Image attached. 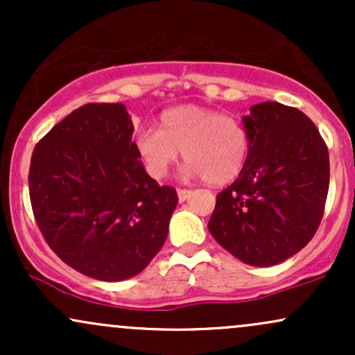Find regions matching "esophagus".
Instances as JSON below:
<instances>
[{
	"label": "esophagus",
	"instance_id": "obj_1",
	"mask_svg": "<svg viewBox=\"0 0 355 355\" xmlns=\"http://www.w3.org/2000/svg\"><path fill=\"white\" fill-rule=\"evenodd\" d=\"M177 193H178V200L185 202L187 198H189L190 195H191V190H189V189H178Z\"/></svg>",
	"mask_w": 355,
	"mask_h": 355
}]
</instances>
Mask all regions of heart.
<instances>
[{
    "label": "heart",
    "mask_w": 355,
    "mask_h": 355,
    "mask_svg": "<svg viewBox=\"0 0 355 355\" xmlns=\"http://www.w3.org/2000/svg\"><path fill=\"white\" fill-rule=\"evenodd\" d=\"M137 150L150 177L164 178L183 152L187 175H202L210 185H223L242 172L250 138L239 118L183 105L162 113L158 130H141Z\"/></svg>",
    "instance_id": "1"
}]
</instances>
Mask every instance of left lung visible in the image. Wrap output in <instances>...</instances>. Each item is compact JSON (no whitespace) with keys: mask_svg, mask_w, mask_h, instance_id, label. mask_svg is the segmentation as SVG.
I'll return each instance as SVG.
<instances>
[{"mask_svg":"<svg viewBox=\"0 0 355 355\" xmlns=\"http://www.w3.org/2000/svg\"><path fill=\"white\" fill-rule=\"evenodd\" d=\"M250 150L239 178L217 195L209 230L239 260L270 267L311 242L324 217L329 150L300 110L263 101L243 116Z\"/></svg>","mask_w":355,"mask_h":355,"instance_id":"1","label":"left lung"}]
</instances>
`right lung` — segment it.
<instances>
[{"instance_id": "right-lung-1", "label": "right lung", "mask_w": 355, "mask_h": 355, "mask_svg": "<svg viewBox=\"0 0 355 355\" xmlns=\"http://www.w3.org/2000/svg\"><path fill=\"white\" fill-rule=\"evenodd\" d=\"M125 105L87 103L31 155V209L56 255L81 274L116 282L140 274L164 247L178 203L140 162Z\"/></svg>"}]
</instances>
